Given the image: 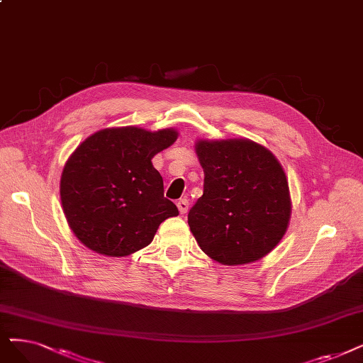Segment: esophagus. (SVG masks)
Instances as JSON below:
<instances>
[{
	"mask_svg": "<svg viewBox=\"0 0 363 363\" xmlns=\"http://www.w3.org/2000/svg\"><path fill=\"white\" fill-rule=\"evenodd\" d=\"M177 208H179L180 214H186L187 210H189V201H187L186 198L180 199V201L177 202Z\"/></svg>",
	"mask_w": 363,
	"mask_h": 363,
	"instance_id": "34e87169",
	"label": "esophagus"
}]
</instances>
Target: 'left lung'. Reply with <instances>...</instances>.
Returning <instances> with one entry per match:
<instances>
[{
	"label": "left lung",
	"instance_id": "left-lung-1",
	"mask_svg": "<svg viewBox=\"0 0 363 363\" xmlns=\"http://www.w3.org/2000/svg\"><path fill=\"white\" fill-rule=\"evenodd\" d=\"M204 194L187 214L201 250L223 265L267 256L292 214L289 183L271 150L249 138L196 140Z\"/></svg>",
	"mask_w": 363,
	"mask_h": 363
}]
</instances>
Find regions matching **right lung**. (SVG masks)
Masks as SVG:
<instances>
[{"mask_svg":"<svg viewBox=\"0 0 363 363\" xmlns=\"http://www.w3.org/2000/svg\"><path fill=\"white\" fill-rule=\"evenodd\" d=\"M177 129L106 128L71 153L61 176L69 229L95 253L123 257L149 245L165 219L179 214L164 198L152 159L177 140Z\"/></svg>","mask_w":363,"mask_h":363,"instance_id":"obj_1","label":"right lung"}]
</instances>
